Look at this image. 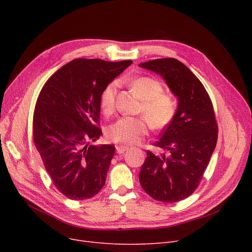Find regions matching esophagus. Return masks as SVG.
<instances>
[{
	"label": "esophagus",
	"mask_w": 252,
	"mask_h": 252,
	"mask_svg": "<svg viewBox=\"0 0 252 252\" xmlns=\"http://www.w3.org/2000/svg\"><path fill=\"white\" fill-rule=\"evenodd\" d=\"M126 150H128V147H126V146H122V145H117V146H116V151L119 154H123Z\"/></svg>",
	"instance_id": "obj_1"
}]
</instances>
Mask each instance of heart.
<instances>
[{
  "label": "heart",
  "instance_id": "obj_1",
  "mask_svg": "<svg viewBox=\"0 0 252 252\" xmlns=\"http://www.w3.org/2000/svg\"><path fill=\"white\" fill-rule=\"evenodd\" d=\"M130 86L143 100V117H122L107 129L110 141L124 145H134L147 135L149 125L153 129H163L170 125L177 112L175 100L162 94L163 87L159 81L150 76H139L130 81ZM118 84L111 82L100 95V107L105 114H112L116 107Z\"/></svg>",
  "mask_w": 252,
  "mask_h": 252
}]
</instances>
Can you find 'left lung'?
Masks as SVG:
<instances>
[{"mask_svg":"<svg viewBox=\"0 0 252 252\" xmlns=\"http://www.w3.org/2000/svg\"><path fill=\"white\" fill-rule=\"evenodd\" d=\"M140 67L161 75L178 97V109L155 146L168 151L156 156L147 151L139 175L142 188L157 201L178 202L199 186L218 141V125L202 83L175 58L155 59Z\"/></svg>","mask_w":252,"mask_h":252,"instance_id":"obj_1","label":"left lung"}]
</instances>
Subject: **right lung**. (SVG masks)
Here are the masks:
<instances>
[{"mask_svg":"<svg viewBox=\"0 0 252 252\" xmlns=\"http://www.w3.org/2000/svg\"><path fill=\"white\" fill-rule=\"evenodd\" d=\"M133 63L74 59L53 74L37 97L32 137L53 184L72 200H86L103 188L114 145L95 146L99 127L100 95Z\"/></svg>","mask_w":252,"mask_h":252,"instance_id":"obj_1","label":"right lung"}]
</instances>
